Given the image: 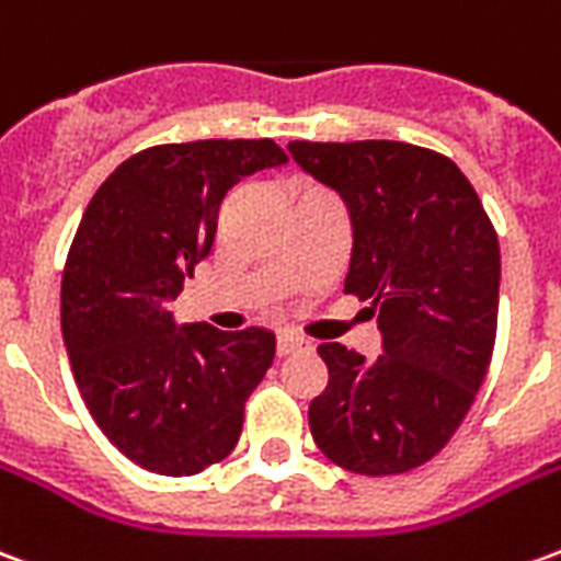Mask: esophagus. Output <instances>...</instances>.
<instances>
[{
  "mask_svg": "<svg viewBox=\"0 0 561 561\" xmlns=\"http://www.w3.org/2000/svg\"><path fill=\"white\" fill-rule=\"evenodd\" d=\"M304 348H309V342L300 340V336H294V333H279V340H276V352H279V357L304 352Z\"/></svg>",
  "mask_w": 561,
  "mask_h": 561,
  "instance_id": "esophagus-1",
  "label": "esophagus"
}]
</instances>
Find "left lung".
Segmentation results:
<instances>
[{
    "label": "left lung",
    "instance_id": "1",
    "mask_svg": "<svg viewBox=\"0 0 561 561\" xmlns=\"http://www.w3.org/2000/svg\"><path fill=\"white\" fill-rule=\"evenodd\" d=\"M294 161L352 216L345 294L378 312L369 364L318 345L328 388L309 405L321 454L354 474H402L457 433L483 385L499 316V240L454 161L402 140H291Z\"/></svg>",
    "mask_w": 561,
    "mask_h": 561
}]
</instances>
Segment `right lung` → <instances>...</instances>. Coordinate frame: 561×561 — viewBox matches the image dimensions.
I'll return each instance as SVG.
<instances>
[{
    "label": "right lung",
    "instance_id": "add662e5",
    "mask_svg": "<svg viewBox=\"0 0 561 561\" xmlns=\"http://www.w3.org/2000/svg\"><path fill=\"white\" fill-rule=\"evenodd\" d=\"M285 161L270 138L140 149L80 219L62 273V340L92 421L140 469L197 474L240 442L276 336L176 328L171 300L209 255L228 188Z\"/></svg>",
    "mask_w": 561,
    "mask_h": 561
}]
</instances>
